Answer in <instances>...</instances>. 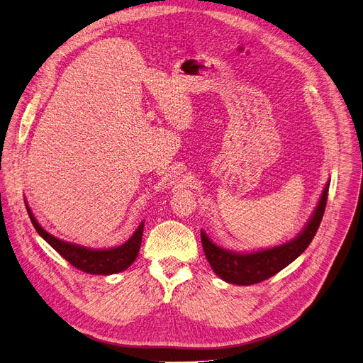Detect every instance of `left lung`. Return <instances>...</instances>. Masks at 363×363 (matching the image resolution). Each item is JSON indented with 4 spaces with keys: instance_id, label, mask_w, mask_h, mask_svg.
<instances>
[{
    "instance_id": "left-lung-1",
    "label": "left lung",
    "mask_w": 363,
    "mask_h": 363,
    "mask_svg": "<svg viewBox=\"0 0 363 363\" xmlns=\"http://www.w3.org/2000/svg\"><path fill=\"white\" fill-rule=\"evenodd\" d=\"M328 192L329 182L325 186L320 201H318V206L315 207L314 214L311 216L307 226L302 229V232L296 238L286 244H280L277 247L259 250L253 253H235L216 245L206 235V232L201 230L202 247H204L206 257L213 271L228 283L238 286H250L272 277V275L286 268L289 264H292L294 260L308 247L318 226H320L326 208Z\"/></svg>"
}]
</instances>
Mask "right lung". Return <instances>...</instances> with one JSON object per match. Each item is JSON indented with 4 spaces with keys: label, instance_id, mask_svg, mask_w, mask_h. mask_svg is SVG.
<instances>
[{
    "label": "right lung",
    "instance_id": "1",
    "mask_svg": "<svg viewBox=\"0 0 363 363\" xmlns=\"http://www.w3.org/2000/svg\"><path fill=\"white\" fill-rule=\"evenodd\" d=\"M26 210L40 237L45 238L57 253H60L65 260H68L72 267H76L83 272L96 274V275H108V274L121 272V271H125L128 267H131L138 256L144 222H141V225L137 228L134 235L125 244L119 245V247L107 249V250H92V249L82 247V245L71 244L50 235L49 232H46L38 225L28 204H26Z\"/></svg>",
    "mask_w": 363,
    "mask_h": 363
}]
</instances>
